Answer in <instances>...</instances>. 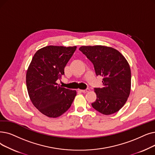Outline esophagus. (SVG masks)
Segmentation results:
<instances>
[{
    "label": "esophagus",
    "mask_w": 155,
    "mask_h": 155,
    "mask_svg": "<svg viewBox=\"0 0 155 155\" xmlns=\"http://www.w3.org/2000/svg\"><path fill=\"white\" fill-rule=\"evenodd\" d=\"M89 91H90V89L89 88H87L85 90H80V91H81L83 93H87V92H88Z\"/></svg>",
    "instance_id": "esophagus-1"
}]
</instances>
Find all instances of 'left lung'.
<instances>
[{"instance_id":"left-lung-1","label":"left lung","mask_w":155,"mask_h":155,"mask_svg":"<svg viewBox=\"0 0 155 155\" xmlns=\"http://www.w3.org/2000/svg\"><path fill=\"white\" fill-rule=\"evenodd\" d=\"M93 64L96 75L103 77V88H94L97 99L92 106L106 115L119 111L129 96L131 71L129 63L117 50L102 45L79 49Z\"/></svg>"}]
</instances>
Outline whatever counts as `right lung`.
<instances>
[{
  "instance_id": "right-lung-1",
  "label": "right lung",
  "mask_w": 155,
  "mask_h": 155,
  "mask_svg": "<svg viewBox=\"0 0 155 155\" xmlns=\"http://www.w3.org/2000/svg\"><path fill=\"white\" fill-rule=\"evenodd\" d=\"M76 49V46H46L32 58L26 72V87L33 104L47 117L61 116L70 108L77 95L76 91L57 84L64 75V67Z\"/></svg>"
}]
</instances>
